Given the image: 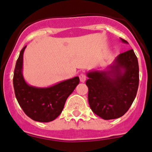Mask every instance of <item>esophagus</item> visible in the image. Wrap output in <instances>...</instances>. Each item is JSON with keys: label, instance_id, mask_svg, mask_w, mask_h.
<instances>
[{"label": "esophagus", "instance_id": "1", "mask_svg": "<svg viewBox=\"0 0 152 152\" xmlns=\"http://www.w3.org/2000/svg\"><path fill=\"white\" fill-rule=\"evenodd\" d=\"M79 79H80V82L81 83H85L86 80V74H84V73H81V74L79 75Z\"/></svg>", "mask_w": 152, "mask_h": 152}]
</instances>
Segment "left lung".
Returning a JSON list of instances; mask_svg holds the SVG:
<instances>
[{
	"label": "left lung",
	"instance_id": "8db88e82",
	"mask_svg": "<svg viewBox=\"0 0 152 152\" xmlns=\"http://www.w3.org/2000/svg\"><path fill=\"white\" fill-rule=\"evenodd\" d=\"M86 76L88 103L96 115L112 120L126 113L136 98L139 82L138 59L132 49L119 54L105 69H93Z\"/></svg>",
	"mask_w": 152,
	"mask_h": 152
}]
</instances>
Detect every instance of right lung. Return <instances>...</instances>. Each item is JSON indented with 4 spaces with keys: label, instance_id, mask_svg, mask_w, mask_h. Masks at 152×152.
<instances>
[{
    "label": "right lung",
    "instance_id": "right-lung-1",
    "mask_svg": "<svg viewBox=\"0 0 152 152\" xmlns=\"http://www.w3.org/2000/svg\"><path fill=\"white\" fill-rule=\"evenodd\" d=\"M23 48L16 61L13 74V88L19 104L28 117L37 122L55 120L64 109L66 99L79 83V76L60 82L48 87L28 85L23 77Z\"/></svg>",
    "mask_w": 152,
    "mask_h": 152
}]
</instances>
